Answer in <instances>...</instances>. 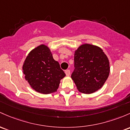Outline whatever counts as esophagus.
<instances>
[{
  "label": "esophagus",
  "instance_id": "1",
  "mask_svg": "<svg viewBox=\"0 0 130 130\" xmlns=\"http://www.w3.org/2000/svg\"><path fill=\"white\" fill-rule=\"evenodd\" d=\"M65 74H66L67 76H69L70 75V71L69 70H67L65 71Z\"/></svg>",
  "mask_w": 130,
  "mask_h": 130
}]
</instances>
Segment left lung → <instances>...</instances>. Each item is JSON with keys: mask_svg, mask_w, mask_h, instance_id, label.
<instances>
[{"mask_svg": "<svg viewBox=\"0 0 130 130\" xmlns=\"http://www.w3.org/2000/svg\"><path fill=\"white\" fill-rule=\"evenodd\" d=\"M74 61L72 79L79 92L89 94L104 86L110 68L109 58L101 47L89 44L79 45L75 51Z\"/></svg>", "mask_w": 130, "mask_h": 130, "instance_id": "obj_1", "label": "left lung"}]
</instances>
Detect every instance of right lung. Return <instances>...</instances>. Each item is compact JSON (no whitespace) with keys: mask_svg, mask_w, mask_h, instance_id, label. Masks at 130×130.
I'll list each match as a JSON object with an SVG mask.
<instances>
[{"mask_svg":"<svg viewBox=\"0 0 130 130\" xmlns=\"http://www.w3.org/2000/svg\"><path fill=\"white\" fill-rule=\"evenodd\" d=\"M25 79L32 89L44 94L57 91L65 73L47 45L41 44L29 52L22 67Z\"/></svg>","mask_w":130,"mask_h":130,"instance_id":"1","label":"right lung"}]
</instances>
